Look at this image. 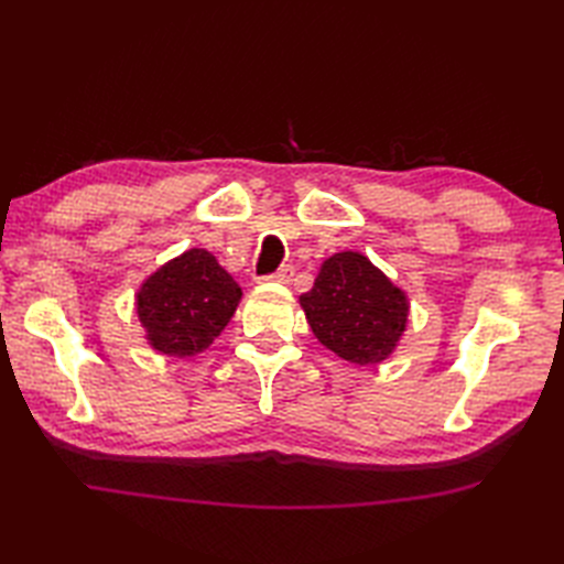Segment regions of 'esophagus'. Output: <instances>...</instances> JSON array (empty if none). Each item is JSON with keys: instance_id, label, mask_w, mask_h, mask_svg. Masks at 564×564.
Masks as SVG:
<instances>
[{"instance_id": "obj_1", "label": "esophagus", "mask_w": 564, "mask_h": 564, "mask_svg": "<svg viewBox=\"0 0 564 564\" xmlns=\"http://www.w3.org/2000/svg\"><path fill=\"white\" fill-rule=\"evenodd\" d=\"M292 278H294V270L286 265V268H282V270H278V272H272V274H268V278H262V282H278V284H290L292 282Z\"/></svg>"}]
</instances>
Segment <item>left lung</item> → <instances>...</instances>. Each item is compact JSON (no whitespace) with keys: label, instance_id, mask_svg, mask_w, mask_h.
<instances>
[{"label":"left lung","instance_id":"1","mask_svg":"<svg viewBox=\"0 0 564 564\" xmlns=\"http://www.w3.org/2000/svg\"><path fill=\"white\" fill-rule=\"evenodd\" d=\"M299 304L318 343L359 367L391 357L410 316L408 294L359 250L325 258Z\"/></svg>","mask_w":564,"mask_h":564}]
</instances>
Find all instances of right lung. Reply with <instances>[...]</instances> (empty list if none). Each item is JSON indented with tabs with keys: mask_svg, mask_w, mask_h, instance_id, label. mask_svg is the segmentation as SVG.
Returning <instances> with one entry per match:
<instances>
[{
	"mask_svg": "<svg viewBox=\"0 0 564 564\" xmlns=\"http://www.w3.org/2000/svg\"><path fill=\"white\" fill-rule=\"evenodd\" d=\"M241 302V286L205 248L156 268L134 294L144 340L164 357H195L217 340Z\"/></svg>",
	"mask_w": 564,
	"mask_h": 564,
	"instance_id": "add662e5",
	"label": "right lung"
}]
</instances>
